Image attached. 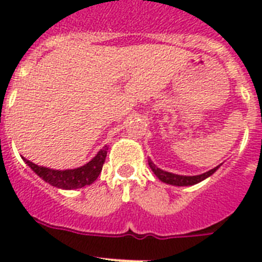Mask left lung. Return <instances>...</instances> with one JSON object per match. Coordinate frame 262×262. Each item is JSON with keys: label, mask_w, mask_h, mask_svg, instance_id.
<instances>
[{"label": "left lung", "mask_w": 262, "mask_h": 262, "mask_svg": "<svg viewBox=\"0 0 262 262\" xmlns=\"http://www.w3.org/2000/svg\"><path fill=\"white\" fill-rule=\"evenodd\" d=\"M148 164H149V167H151V170L154 171V174H155L162 182L167 183V185H172V186H191V185H195V183H199L201 182V181H204V179H207L208 177H211V175L220 167V166H216L215 168H212L209 171L200 175H178L172 174V172L164 171V170L158 167L151 159H148Z\"/></svg>", "instance_id": "left-lung-1"}]
</instances>
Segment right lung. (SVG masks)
<instances>
[{
    "instance_id": "add662e5",
    "label": "right lung",
    "mask_w": 262,
    "mask_h": 262,
    "mask_svg": "<svg viewBox=\"0 0 262 262\" xmlns=\"http://www.w3.org/2000/svg\"><path fill=\"white\" fill-rule=\"evenodd\" d=\"M107 149L108 148L103 147L87 164L72 170H53V168L38 166L27 159H24V162L32 168L35 174H38L45 182L50 183L51 186L65 189V190H73V189L87 186L96 181L106 160Z\"/></svg>"
}]
</instances>
